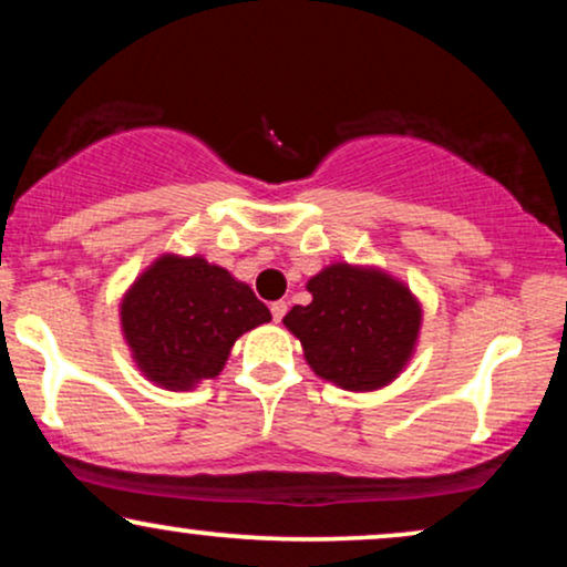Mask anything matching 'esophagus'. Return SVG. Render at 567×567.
<instances>
[{"instance_id": "34e87169", "label": "esophagus", "mask_w": 567, "mask_h": 567, "mask_svg": "<svg viewBox=\"0 0 567 567\" xmlns=\"http://www.w3.org/2000/svg\"><path fill=\"white\" fill-rule=\"evenodd\" d=\"M285 311H288V301H275V303H271V317H275V322H282Z\"/></svg>"}]
</instances>
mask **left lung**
<instances>
[{
	"instance_id": "left-lung-1",
	"label": "left lung",
	"mask_w": 567,
	"mask_h": 567,
	"mask_svg": "<svg viewBox=\"0 0 567 567\" xmlns=\"http://www.w3.org/2000/svg\"><path fill=\"white\" fill-rule=\"evenodd\" d=\"M311 301L292 306L285 328L309 368L347 392H375L400 379L419 347L424 309L381 266L336 261L306 282Z\"/></svg>"
}]
</instances>
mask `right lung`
<instances>
[{"label": "right lung", "instance_id": "obj_1", "mask_svg": "<svg viewBox=\"0 0 567 567\" xmlns=\"http://www.w3.org/2000/svg\"><path fill=\"white\" fill-rule=\"evenodd\" d=\"M271 311L224 266L205 256L162 252L120 301V328L143 379L188 392L216 379L234 341Z\"/></svg>", "mask_w": 567, "mask_h": 567}]
</instances>
